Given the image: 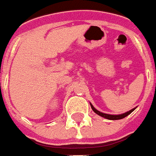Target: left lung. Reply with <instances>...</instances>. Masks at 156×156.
Returning a JSON list of instances; mask_svg holds the SVG:
<instances>
[{
    "label": "left lung",
    "instance_id": "1",
    "mask_svg": "<svg viewBox=\"0 0 156 156\" xmlns=\"http://www.w3.org/2000/svg\"><path fill=\"white\" fill-rule=\"evenodd\" d=\"M90 106H91V108L92 110L96 113V114H98V115H100V116H101V117H103V118H106L108 119H111V120H116V119H121L125 118V117H126V116H128L129 114H131V113H132L134 110H135V108L131 109V110H130L129 112H127V113H125V114H119V115H112V114H103V113H101V112H99L98 110H96L93 106H92L91 104H90Z\"/></svg>",
    "mask_w": 156,
    "mask_h": 156
}]
</instances>
